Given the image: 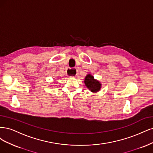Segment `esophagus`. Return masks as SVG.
I'll use <instances>...</instances> for the list:
<instances>
[{
    "mask_svg": "<svg viewBox=\"0 0 153 153\" xmlns=\"http://www.w3.org/2000/svg\"><path fill=\"white\" fill-rule=\"evenodd\" d=\"M68 70H69V72H68V77H75L76 76L77 72H76V69H74V68H70V69H68Z\"/></svg>",
    "mask_w": 153,
    "mask_h": 153,
    "instance_id": "esophagus-1",
    "label": "esophagus"
}]
</instances>
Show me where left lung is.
Instances as JSON below:
<instances>
[{
    "label": "left lung",
    "mask_w": 153,
    "mask_h": 153,
    "mask_svg": "<svg viewBox=\"0 0 153 153\" xmlns=\"http://www.w3.org/2000/svg\"><path fill=\"white\" fill-rule=\"evenodd\" d=\"M86 86L93 93H97V91H100L101 88V83L95 79L94 77L91 74H88L85 78V81Z\"/></svg>",
    "instance_id": "8db88e82"
}]
</instances>
